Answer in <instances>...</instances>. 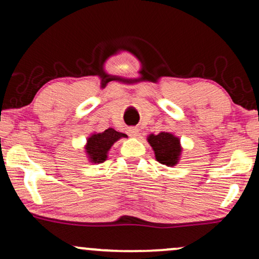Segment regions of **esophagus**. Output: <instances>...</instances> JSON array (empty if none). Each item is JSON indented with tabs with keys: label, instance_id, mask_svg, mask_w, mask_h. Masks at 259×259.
I'll use <instances>...</instances> for the list:
<instances>
[{
	"label": "esophagus",
	"instance_id": "1",
	"mask_svg": "<svg viewBox=\"0 0 259 259\" xmlns=\"http://www.w3.org/2000/svg\"><path fill=\"white\" fill-rule=\"evenodd\" d=\"M127 133H128L130 137L137 138L139 136V128H137V127H130V128L127 130Z\"/></svg>",
	"mask_w": 259,
	"mask_h": 259
}]
</instances>
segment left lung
<instances>
[{"label":"left lung","mask_w":259,"mask_h":259,"mask_svg":"<svg viewBox=\"0 0 259 259\" xmlns=\"http://www.w3.org/2000/svg\"><path fill=\"white\" fill-rule=\"evenodd\" d=\"M147 141L153 148L157 161L166 166L178 164L182 154L179 138L173 136L172 133L160 132L159 134H150Z\"/></svg>","instance_id":"8db88e82"}]
</instances>
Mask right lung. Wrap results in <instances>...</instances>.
Instances as JSON below:
<instances>
[{"label":"right lung","instance_id":"obj_1","mask_svg":"<svg viewBox=\"0 0 259 259\" xmlns=\"http://www.w3.org/2000/svg\"><path fill=\"white\" fill-rule=\"evenodd\" d=\"M122 137H125V134L116 132L113 128H108L101 133L92 134L87 139V144L84 146L90 161L94 162V164L104 162L107 159L109 148L113 146L115 141H118Z\"/></svg>","mask_w":259,"mask_h":259}]
</instances>
